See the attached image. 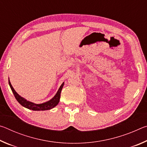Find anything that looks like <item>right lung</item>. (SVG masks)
<instances>
[{"instance_id": "obj_1", "label": "right lung", "mask_w": 147, "mask_h": 147, "mask_svg": "<svg viewBox=\"0 0 147 147\" xmlns=\"http://www.w3.org/2000/svg\"><path fill=\"white\" fill-rule=\"evenodd\" d=\"M63 84H64V83L61 84V86H60V88H59L58 92H57V93L56 94V95L54 96L51 100L47 102H45V103L36 104L27 101L26 99H24L23 97H21V96H19V94L17 93V92L14 90V89L13 87H12L10 82H9V86H10L11 91H12V92H13V93L14 94L15 97H16V100L18 101V102L21 104V105L24 106V108H26L29 109H32V110H34V111L48 110V109H51L52 108H54L56 106L58 105V104L59 102L61 91L62 88H63Z\"/></svg>"}]
</instances>
